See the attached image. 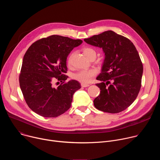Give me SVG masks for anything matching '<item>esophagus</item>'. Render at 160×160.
<instances>
[{"instance_id": "1", "label": "esophagus", "mask_w": 160, "mask_h": 160, "mask_svg": "<svg viewBox=\"0 0 160 160\" xmlns=\"http://www.w3.org/2000/svg\"><path fill=\"white\" fill-rule=\"evenodd\" d=\"M90 85L88 84V83H81V86L82 87H88Z\"/></svg>"}]
</instances>
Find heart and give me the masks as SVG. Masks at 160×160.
<instances>
[{
	"label": "heart",
	"instance_id": "obj_1",
	"mask_svg": "<svg viewBox=\"0 0 160 160\" xmlns=\"http://www.w3.org/2000/svg\"><path fill=\"white\" fill-rule=\"evenodd\" d=\"M82 51L84 54V55L89 59H96L97 53L94 49L90 48V47H86L83 48ZM71 59L72 57H70L68 60V64H71ZM97 75V71L95 70H82L79 71L75 73H74L72 76L73 78L83 83H88L91 78H93Z\"/></svg>",
	"mask_w": 160,
	"mask_h": 160
}]
</instances>
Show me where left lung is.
<instances>
[{
    "mask_svg": "<svg viewBox=\"0 0 160 160\" xmlns=\"http://www.w3.org/2000/svg\"><path fill=\"white\" fill-rule=\"evenodd\" d=\"M84 41L102 48L105 59L96 83L100 94L94 99L99 110L118 113L130 106L141 87L143 65L133 43L127 38L111 30L94 35Z\"/></svg>",
    "mask_w": 160,
    "mask_h": 160,
    "instance_id": "8db88e82",
    "label": "left lung"
}]
</instances>
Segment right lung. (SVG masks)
Here are the masks:
<instances>
[{
  "mask_svg": "<svg viewBox=\"0 0 160 160\" xmlns=\"http://www.w3.org/2000/svg\"><path fill=\"white\" fill-rule=\"evenodd\" d=\"M83 41L53 35L33 43L27 51L19 77L21 90L28 107L38 115L57 117L70 109L73 95L81 88L75 80L66 82L67 57ZM55 79L60 81L57 88Z\"/></svg>",
  "mask_w": 160,
  "mask_h": 160,
  "instance_id": "obj_1",
  "label": "right lung"
}]
</instances>
